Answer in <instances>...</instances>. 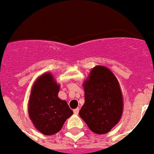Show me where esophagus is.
<instances>
[{
  "label": "esophagus",
  "instance_id": "obj_1",
  "mask_svg": "<svg viewBox=\"0 0 154 154\" xmlns=\"http://www.w3.org/2000/svg\"><path fill=\"white\" fill-rule=\"evenodd\" d=\"M73 112H74V114H78V112H79V108H77V109H73Z\"/></svg>",
  "mask_w": 154,
  "mask_h": 154
}]
</instances>
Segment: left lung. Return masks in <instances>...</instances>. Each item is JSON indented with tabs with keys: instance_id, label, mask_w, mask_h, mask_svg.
Here are the masks:
<instances>
[{
	"instance_id": "1",
	"label": "left lung",
	"mask_w": 154,
	"mask_h": 154,
	"mask_svg": "<svg viewBox=\"0 0 154 154\" xmlns=\"http://www.w3.org/2000/svg\"><path fill=\"white\" fill-rule=\"evenodd\" d=\"M85 104L79 112L89 129L107 134L118 123L123 112V97L119 82L108 68L97 65L83 83Z\"/></svg>"
}]
</instances>
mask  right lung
<instances>
[{
    "instance_id": "1",
    "label": "right lung",
    "mask_w": 154,
    "mask_h": 154,
    "mask_svg": "<svg viewBox=\"0 0 154 154\" xmlns=\"http://www.w3.org/2000/svg\"><path fill=\"white\" fill-rule=\"evenodd\" d=\"M60 85L50 72L40 76L32 87L29 115L36 129L45 135L57 134L73 112L58 97Z\"/></svg>"
}]
</instances>
